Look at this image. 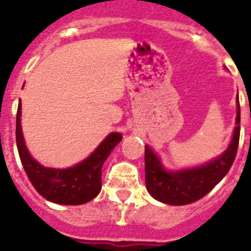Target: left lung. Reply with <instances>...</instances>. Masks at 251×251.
Instances as JSON below:
<instances>
[{
  "mask_svg": "<svg viewBox=\"0 0 251 251\" xmlns=\"http://www.w3.org/2000/svg\"><path fill=\"white\" fill-rule=\"evenodd\" d=\"M241 131V107L237 95V117L231 141L225 152L208 163L191 168L168 169L149 145H145V184L152 198L164 204L184 205L201 199L231 168Z\"/></svg>",
  "mask_w": 251,
  "mask_h": 251,
  "instance_id": "8db88e82",
  "label": "left lung"
}]
</instances>
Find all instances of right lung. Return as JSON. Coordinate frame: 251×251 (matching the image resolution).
<instances>
[{
    "instance_id": "right-lung-1",
    "label": "right lung",
    "mask_w": 251,
    "mask_h": 251,
    "mask_svg": "<svg viewBox=\"0 0 251 251\" xmlns=\"http://www.w3.org/2000/svg\"><path fill=\"white\" fill-rule=\"evenodd\" d=\"M122 140V133L113 131L95 148L88 157L68 168H48L41 165L26 148L21 127V100L16 117V142L21 164L39 194L52 203L66 205L84 204L102 188V167L111 151Z\"/></svg>"
}]
</instances>
